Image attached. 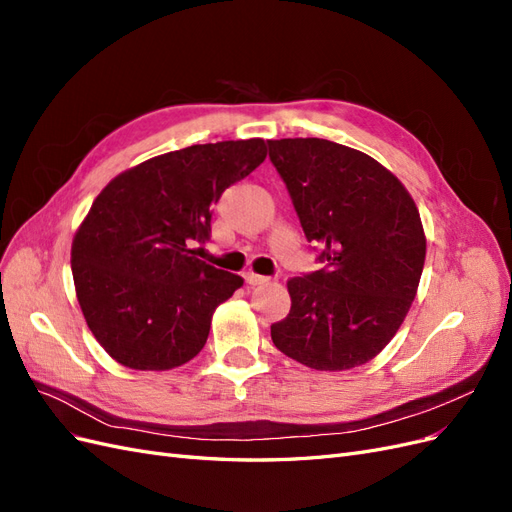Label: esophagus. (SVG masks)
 <instances>
[{"label":"esophagus","mask_w":512,"mask_h":512,"mask_svg":"<svg viewBox=\"0 0 512 512\" xmlns=\"http://www.w3.org/2000/svg\"><path fill=\"white\" fill-rule=\"evenodd\" d=\"M245 282L250 284V286H258V284H267L269 277L258 275V273H254V271H247V273H245Z\"/></svg>","instance_id":"esophagus-1"}]
</instances>
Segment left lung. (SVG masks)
I'll use <instances>...</instances> for the list:
<instances>
[{"mask_svg":"<svg viewBox=\"0 0 512 512\" xmlns=\"http://www.w3.org/2000/svg\"><path fill=\"white\" fill-rule=\"evenodd\" d=\"M307 241L324 269L288 280L290 314L271 339L290 359L344 371L391 342L416 297L427 239L412 196L391 170L324 138L269 141Z\"/></svg>","mask_w":512,"mask_h":512,"instance_id":"1","label":"left lung"}]
</instances>
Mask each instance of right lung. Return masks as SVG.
Segmentation results:
<instances>
[{
  "label": "right lung",
  "instance_id": "1",
  "mask_svg": "<svg viewBox=\"0 0 512 512\" xmlns=\"http://www.w3.org/2000/svg\"><path fill=\"white\" fill-rule=\"evenodd\" d=\"M267 158L262 138L192 145L123 170L72 241L76 299L117 363L166 371L203 350L215 307L243 277L196 258L211 205Z\"/></svg>",
  "mask_w": 512,
  "mask_h": 512
}]
</instances>
